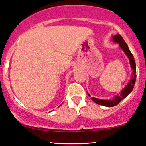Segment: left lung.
Instances as JSON below:
<instances>
[{
	"mask_svg": "<svg viewBox=\"0 0 146 146\" xmlns=\"http://www.w3.org/2000/svg\"><path fill=\"white\" fill-rule=\"evenodd\" d=\"M113 41L115 42H117L119 44V46L120 48L123 50V51L125 52L126 55H127V57H129V62H130V65L131 67L133 70V76L131 77L130 81L127 85L124 88V89L121 91V93H120V95H116L115 98L111 100H100V99H98L95 98H91V100H92L93 102H95L96 104H99V105H102L104 106H106V107H113V106H116L117 104H119V102L121 100H123V99H125L126 97L128 95L129 93H130L131 91H133L134 87L135 82L136 80V64L135 62V59L133 55H132L131 52L129 50L128 47V45L127 44V43L125 42L123 37L120 36L119 34L118 35H114V36H112ZM87 94L89 97L90 95L88 93Z\"/></svg>",
	"mask_w": 146,
	"mask_h": 146,
	"instance_id": "obj_1",
	"label": "left lung"
}]
</instances>
